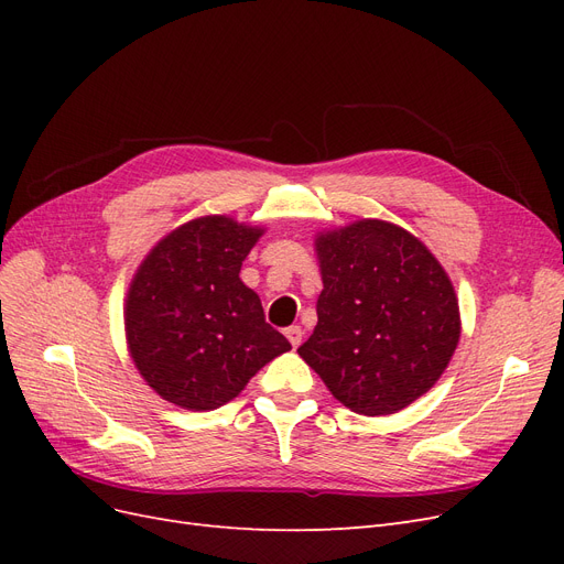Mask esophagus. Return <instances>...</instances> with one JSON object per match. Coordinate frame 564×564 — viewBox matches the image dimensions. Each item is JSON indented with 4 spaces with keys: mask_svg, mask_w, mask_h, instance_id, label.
Listing matches in <instances>:
<instances>
[{
    "mask_svg": "<svg viewBox=\"0 0 564 564\" xmlns=\"http://www.w3.org/2000/svg\"><path fill=\"white\" fill-rule=\"evenodd\" d=\"M284 336L289 338V344H292L294 348H299L301 346V338H303V329L301 327H286Z\"/></svg>",
    "mask_w": 564,
    "mask_h": 564,
    "instance_id": "1",
    "label": "esophagus"
}]
</instances>
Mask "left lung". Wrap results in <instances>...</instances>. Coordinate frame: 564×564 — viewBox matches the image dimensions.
Instances as JSON below:
<instances>
[{
	"instance_id": "8db88e82",
	"label": "left lung",
	"mask_w": 564,
	"mask_h": 564,
	"mask_svg": "<svg viewBox=\"0 0 564 564\" xmlns=\"http://www.w3.org/2000/svg\"><path fill=\"white\" fill-rule=\"evenodd\" d=\"M317 256V327L299 355L352 412H400L435 386L456 350L460 319L447 272L386 220L319 235Z\"/></svg>"
}]
</instances>
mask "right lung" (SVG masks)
Returning a JSON list of instances; mask_svg holds the SVG:
<instances>
[{"label": "right lung", "mask_w": 564, "mask_h": 564, "mask_svg": "<svg viewBox=\"0 0 564 564\" xmlns=\"http://www.w3.org/2000/svg\"><path fill=\"white\" fill-rule=\"evenodd\" d=\"M261 237L226 216L191 220L150 251L127 296V340L148 386L169 402L209 412L292 344L265 322L240 280Z\"/></svg>", "instance_id": "obj_1"}]
</instances>
